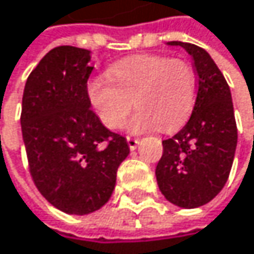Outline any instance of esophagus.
<instances>
[{
  "instance_id": "esophagus-1",
  "label": "esophagus",
  "mask_w": 254,
  "mask_h": 254,
  "mask_svg": "<svg viewBox=\"0 0 254 254\" xmlns=\"http://www.w3.org/2000/svg\"><path fill=\"white\" fill-rule=\"evenodd\" d=\"M127 141L130 150H135L138 147V144H139V139L138 138H132V136H127Z\"/></svg>"
}]
</instances>
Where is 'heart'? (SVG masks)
Masks as SVG:
<instances>
[{"label":"heart","mask_w":254,"mask_h":254,"mask_svg":"<svg viewBox=\"0 0 254 254\" xmlns=\"http://www.w3.org/2000/svg\"><path fill=\"white\" fill-rule=\"evenodd\" d=\"M86 92L101 124L109 129L124 127L135 104L138 110L129 121V130L141 133L157 127L163 130L179 127L194 107L197 85L192 67L184 60L133 56L115 63L109 76L92 77Z\"/></svg>","instance_id":"obj_1"}]
</instances>
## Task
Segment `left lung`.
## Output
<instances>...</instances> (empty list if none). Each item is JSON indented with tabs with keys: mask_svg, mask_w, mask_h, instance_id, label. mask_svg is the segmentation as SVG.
<instances>
[{
	"mask_svg": "<svg viewBox=\"0 0 254 254\" xmlns=\"http://www.w3.org/2000/svg\"><path fill=\"white\" fill-rule=\"evenodd\" d=\"M168 45H179L192 57L197 98L187 125L162 142L156 178L168 201L194 209L213 200L227 184L237 147V124L228 83L209 53L190 42L172 41Z\"/></svg>",
	"mask_w": 254,
	"mask_h": 254,
	"instance_id": "8db88e82",
	"label": "left lung"
}]
</instances>
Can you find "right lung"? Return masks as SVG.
Segmentation results:
<instances>
[{"label": "right lung", "mask_w": 254, "mask_h": 254, "mask_svg": "<svg viewBox=\"0 0 254 254\" xmlns=\"http://www.w3.org/2000/svg\"><path fill=\"white\" fill-rule=\"evenodd\" d=\"M91 51L53 48L26 80L22 133L29 171L39 192L59 210L88 215L103 207L129 154L127 138L91 110L86 82Z\"/></svg>", "instance_id": "right-lung-1"}]
</instances>
